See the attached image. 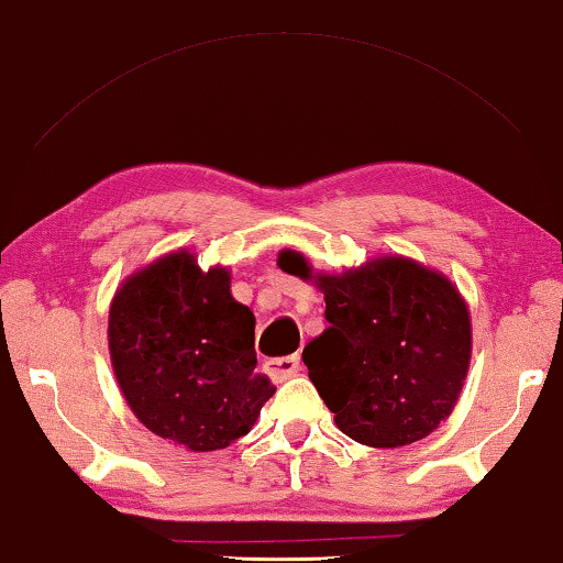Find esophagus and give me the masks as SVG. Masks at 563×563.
I'll use <instances>...</instances> for the list:
<instances>
[{
	"label": "esophagus",
	"mask_w": 563,
	"mask_h": 563,
	"mask_svg": "<svg viewBox=\"0 0 563 563\" xmlns=\"http://www.w3.org/2000/svg\"><path fill=\"white\" fill-rule=\"evenodd\" d=\"M266 372H269V376L276 382H284V379H289V376H297L301 372V356L291 354V356L272 358V362L266 364Z\"/></svg>",
	"instance_id": "esophagus-1"
}]
</instances>
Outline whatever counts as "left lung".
Returning <instances> with one entry per match:
<instances>
[{
	"label": "left lung",
	"mask_w": 563,
	"mask_h": 563,
	"mask_svg": "<svg viewBox=\"0 0 563 563\" xmlns=\"http://www.w3.org/2000/svg\"><path fill=\"white\" fill-rule=\"evenodd\" d=\"M287 274L311 279L301 254ZM329 327L303 349L309 379L336 427L366 446H407L444 421L462 391L472 324L446 276L389 256L342 276H317Z\"/></svg>",
	"instance_id": "8db88e82"
}]
</instances>
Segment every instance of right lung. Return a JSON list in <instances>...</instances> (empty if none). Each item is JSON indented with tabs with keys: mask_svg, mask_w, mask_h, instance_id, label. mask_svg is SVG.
Segmentation results:
<instances>
[{
	"mask_svg": "<svg viewBox=\"0 0 563 563\" xmlns=\"http://www.w3.org/2000/svg\"><path fill=\"white\" fill-rule=\"evenodd\" d=\"M254 324L229 291V272H201L189 252L126 279L109 309V352L136 419L189 451L249 434L274 394L256 372Z\"/></svg>",
	"mask_w": 563,
	"mask_h": 563,
	"instance_id": "add662e5",
	"label": "right lung"
}]
</instances>
